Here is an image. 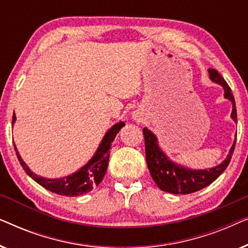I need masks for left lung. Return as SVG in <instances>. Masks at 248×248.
I'll return each mask as SVG.
<instances>
[{"mask_svg":"<svg viewBox=\"0 0 248 248\" xmlns=\"http://www.w3.org/2000/svg\"><path fill=\"white\" fill-rule=\"evenodd\" d=\"M209 77L212 82L218 83L225 90L226 99L232 101V118L237 123V111L235 98L225 79L220 76L218 71L215 69H209ZM144 143H145V158L149 171L154 178V181L161 191L171 193V194H189V193L198 192L200 189L206 187L219 177L228 167L230 159L233 154V149L236 144V138L233 144L230 148L229 154L221 164L216 167L209 169H191L176 164L159 147L158 139L155 133H152L147 127L143 128Z\"/></svg>","mask_w":248,"mask_h":248,"instance_id":"1","label":"left lung"}]
</instances>
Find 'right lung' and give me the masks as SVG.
I'll return each instance as SVG.
<instances>
[{
  "label": "right lung",
  "mask_w": 248,
  "mask_h": 248,
  "mask_svg": "<svg viewBox=\"0 0 248 248\" xmlns=\"http://www.w3.org/2000/svg\"><path fill=\"white\" fill-rule=\"evenodd\" d=\"M16 115L13 114L12 118V126L16 123ZM123 122H118L114 124L109 130L104 135L99 147H98L96 154L93 155V158L87 162L83 167H81L79 170L73 172V174L67 175L62 178H45L42 176L35 174L30 170V168L26 165V162L22 160L21 155H19L16 147L15 144V150L16 152L20 165L25 169V171L31 177L36 183H38L44 188L48 191L56 193L59 195L65 196H78L84 193L90 192L94 186L99 185L103 181L105 174H106L108 167V160H109V149L111 147V142L114 141L118 132L124 126Z\"/></svg>",
  "instance_id": "right-lung-1"
}]
</instances>
